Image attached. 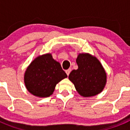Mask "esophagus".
Returning a JSON list of instances; mask_svg holds the SVG:
<instances>
[{"label":"esophagus","instance_id":"esophagus-1","mask_svg":"<svg viewBox=\"0 0 130 130\" xmlns=\"http://www.w3.org/2000/svg\"><path fill=\"white\" fill-rule=\"evenodd\" d=\"M70 72H71V69H68V70H67L66 71H65V72H66L67 75H69L70 74Z\"/></svg>","mask_w":130,"mask_h":130}]
</instances>
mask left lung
<instances>
[{
	"instance_id": "obj_1",
	"label": "left lung",
	"mask_w": 130,
	"mask_h": 130,
	"mask_svg": "<svg viewBox=\"0 0 130 130\" xmlns=\"http://www.w3.org/2000/svg\"><path fill=\"white\" fill-rule=\"evenodd\" d=\"M77 70H73L69 78L78 94L83 97L94 96L103 91L107 75L96 57L89 53H80L76 59Z\"/></svg>"
}]
</instances>
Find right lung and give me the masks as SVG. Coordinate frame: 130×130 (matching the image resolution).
Returning a JSON list of instances; mask_svg holds the SVG:
<instances>
[{"label":"right lung","mask_w":130,"mask_h":130,"mask_svg":"<svg viewBox=\"0 0 130 130\" xmlns=\"http://www.w3.org/2000/svg\"><path fill=\"white\" fill-rule=\"evenodd\" d=\"M67 75L60 63L52 54L38 57L27 67L24 73V84L31 94L40 98H47L54 92L56 85Z\"/></svg>","instance_id":"right-lung-1"}]
</instances>
